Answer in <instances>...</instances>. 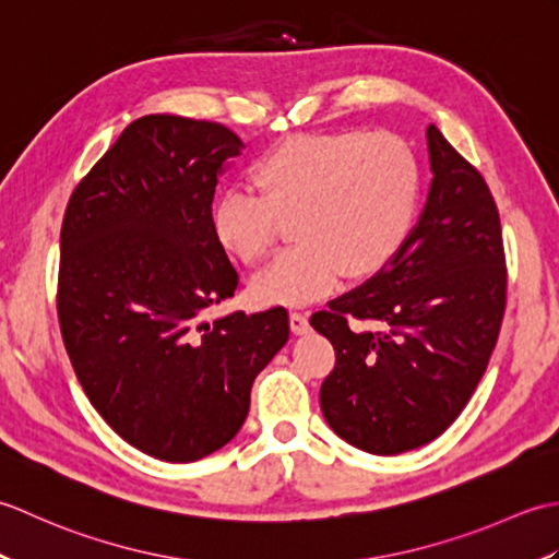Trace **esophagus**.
I'll return each instance as SVG.
<instances>
[{
    "instance_id": "esophagus-1",
    "label": "esophagus",
    "mask_w": 559,
    "mask_h": 559,
    "mask_svg": "<svg viewBox=\"0 0 559 559\" xmlns=\"http://www.w3.org/2000/svg\"><path fill=\"white\" fill-rule=\"evenodd\" d=\"M290 329L295 334H307L310 331V317H307V312H290Z\"/></svg>"
}]
</instances>
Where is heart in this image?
<instances>
[{"mask_svg":"<svg viewBox=\"0 0 559 559\" xmlns=\"http://www.w3.org/2000/svg\"><path fill=\"white\" fill-rule=\"evenodd\" d=\"M249 186L221 197L218 242L245 266H259L278 247L283 221L295 218L298 245L254 290L271 302L305 305L343 276H374L399 257L418 216L423 168L399 134L343 129L273 144L249 168Z\"/></svg>","mask_w":559,"mask_h":559,"instance_id":"1","label":"heart"}]
</instances>
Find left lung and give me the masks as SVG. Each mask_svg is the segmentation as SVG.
Here are the masks:
<instances>
[{"mask_svg": "<svg viewBox=\"0 0 559 559\" xmlns=\"http://www.w3.org/2000/svg\"><path fill=\"white\" fill-rule=\"evenodd\" d=\"M427 144L435 177L408 242L365 286L310 319L336 353L319 389L324 418L341 439L377 456L432 442L459 418L507 307L490 187L435 124Z\"/></svg>", "mask_w": 559, "mask_h": 559, "instance_id": "obj_1", "label": "left lung"}]
</instances>
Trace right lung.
Masks as SVG:
<instances>
[{
	"label": "right lung",
	"instance_id": "add662e5",
	"mask_svg": "<svg viewBox=\"0 0 559 559\" xmlns=\"http://www.w3.org/2000/svg\"><path fill=\"white\" fill-rule=\"evenodd\" d=\"M228 127L146 115L81 177L59 233L57 317L103 420L144 454L187 463L228 444L283 343V307L209 322L240 290L213 230Z\"/></svg>",
	"mask_w": 559,
	"mask_h": 559
}]
</instances>
